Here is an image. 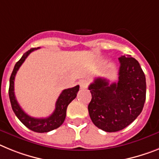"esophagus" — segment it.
<instances>
[{
  "label": "esophagus",
  "mask_w": 159,
  "mask_h": 159,
  "mask_svg": "<svg viewBox=\"0 0 159 159\" xmlns=\"http://www.w3.org/2000/svg\"><path fill=\"white\" fill-rule=\"evenodd\" d=\"M88 85H89V81L87 80H82L80 81V87L81 89H87Z\"/></svg>",
  "instance_id": "obj_1"
}]
</instances>
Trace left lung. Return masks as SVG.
<instances>
[{
    "mask_svg": "<svg viewBox=\"0 0 159 159\" xmlns=\"http://www.w3.org/2000/svg\"><path fill=\"white\" fill-rule=\"evenodd\" d=\"M118 81L109 84L96 78L89 89L92 100L89 112L93 124L105 132H116L139 116L146 101V76L136 59L129 55L119 58Z\"/></svg>",
    "mask_w": 159,
    "mask_h": 159,
    "instance_id": "left-lung-1",
    "label": "left lung"
}]
</instances>
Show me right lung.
Instances as JSON below:
<instances>
[{
	"instance_id": "right-lung-1",
	"label": "right lung",
	"mask_w": 159,
	"mask_h": 159,
	"mask_svg": "<svg viewBox=\"0 0 159 159\" xmlns=\"http://www.w3.org/2000/svg\"><path fill=\"white\" fill-rule=\"evenodd\" d=\"M37 49H39V47L38 48H31L27 52H25L20 59V60L17 62V63L15 64L11 76L9 79V96L13 111L14 112L15 115L17 116V118L21 120V122L24 125H25L27 128L30 129L32 131H34V132L47 133L49 131H51V130L59 128V126L63 124L65 118H66L67 106L76 97L77 93H78L79 89H80V86L77 85V86L71 88V89H64L61 93V94L59 95V98L57 100L56 104H55V111L48 117H46V118H35V117H32V116L26 114L22 110V108L20 107L19 104L17 103V99L15 97L14 79L17 70L20 68L21 64L24 63V61L28 57V55L32 51H35Z\"/></svg>"
}]
</instances>
